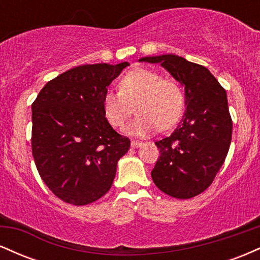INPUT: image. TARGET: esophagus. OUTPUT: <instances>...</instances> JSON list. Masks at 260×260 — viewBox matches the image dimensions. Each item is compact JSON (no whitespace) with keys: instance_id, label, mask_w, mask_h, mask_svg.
I'll return each mask as SVG.
<instances>
[{"instance_id":"34e87169","label":"esophagus","mask_w":260,"mask_h":260,"mask_svg":"<svg viewBox=\"0 0 260 260\" xmlns=\"http://www.w3.org/2000/svg\"><path fill=\"white\" fill-rule=\"evenodd\" d=\"M142 145H143V143L137 142V140H132V142H131V147L132 148H139V147H142Z\"/></svg>"}]
</instances>
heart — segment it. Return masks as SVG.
Listing matches in <instances>:
<instances>
[{
	"mask_svg": "<svg viewBox=\"0 0 260 260\" xmlns=\"http://www.w3.org/2000/svg\"><path fill=\"white\" fill-rule=\"evenodd\" d=\"M138 116L126 132L145 137L161 127L169 129L180 121L184 109L181 86L172 79H164L147 68H134L122 77L120 91L109 90L103 96L106 120L115 128H123L134 112Z\"/></svg>",
	"mask_w": 260,
	"mask_h": 260,
	"instance_id": "1",
	"label": "heart"
}]
</instances>
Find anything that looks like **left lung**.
<instances>
[{
    "mask_svg": "<svg viewBox=\"0 0 260 260\" xmlns=\"http://www.w3.org/2000/svg\"><path fill=\"white\" fill-rule=\"evenodd\" d=\"M139 61L160 63L184 88L186 111L171 136L155 142L160 156L151 178L168 196L193 198L210 186L228 155L232 137L228 95L208 68L181 56Z\"/></svg>",
    "mask_w": 260,
    "mask_h": 260,
    "instance_id": "obj_1",
    "label": "left lung"
}]
</instances>
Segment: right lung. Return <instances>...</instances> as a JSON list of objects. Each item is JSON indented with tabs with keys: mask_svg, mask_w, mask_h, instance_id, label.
<instances>
[{
	"mask_svg": "<svg viewBox=\"0 0 260 260\" xmlns=\"http://www.w3.org/2000/svg\"><path fill=\"white\" fill-rule=\"evenodd\" d=\"M129 66L74 67L50 80L31 105V149L50 190L73 205L98 201L112 186L129 139L110 126L103 110L107 86Z\"/></svg>",
	"mask_w": 260,
	"mask_h": 260,
	"instance_id": "1",
	"label": "right lung"
}]
</instances>
